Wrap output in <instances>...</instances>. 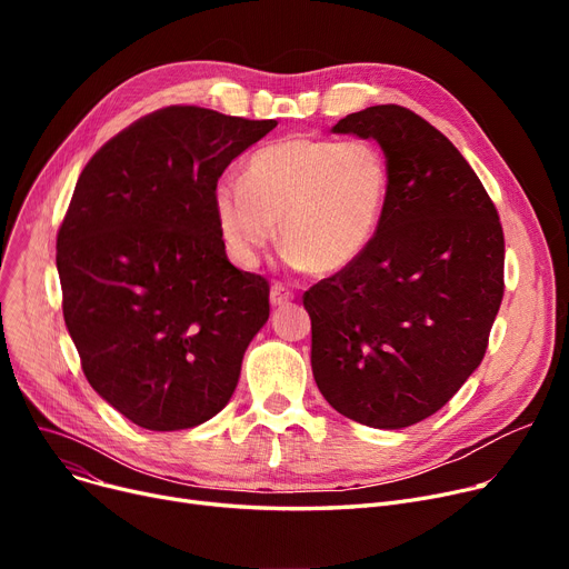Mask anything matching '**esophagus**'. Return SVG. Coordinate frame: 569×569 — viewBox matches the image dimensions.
<instances>
[{
    "label": "esophagus",
    "instance_id": "esophagus-1",
    "mask_svg": "<svg viewBox=\"0 0 569 569\" xmlns=\"http://www.w3.org/2000/svg\"><path fill=\"white\" fill-rule=\"evenodd\" d=\"M290 300H292V292L288 288H283L281 283H274L272 290H269V305H272L274 309L288 307Z\"/></svg>",
    "mask_w": 569,
    "mask_h": 569
}]
</instances>
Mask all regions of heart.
<instances>
[{
    "instance_id": "heart-1",
    "label": "heart",
    "mask_w": 569,
    "mask_h": 569,
    "mask_svg": "<svg viewBox=\"0 0 569 569\" xmlns=\"http://www.w3.org/2000/svg\"><path fill=\"white\" fill-rule=\"evenodd\" d=\"M242 179H221L212 193L230 256L253 267L281 221L288 260L316 277L339 274L367 251L390 193V166L367 140L286 138L258 149Z\"/></svg>"
}]
</instances>
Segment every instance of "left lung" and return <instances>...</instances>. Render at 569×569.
<instances>
[{"label": "left lung", "mask_w": 569, "mask_h": 569, "mask_svg": "<svg viewBox=\"0 0 569 569\" xmlns=\"http://www.w3.org/2000/svg\"><path fill=\"white\" fill-rule=\"evenodd\" d=\"M332 131L380 144L390 193L367 251L305 295L313 378L348 420L412 427L487 352L502 300L500 219L459 149L408 108L371 106Z\"/></svg>", "instance_id": "left-lung-1"}]
</instances>
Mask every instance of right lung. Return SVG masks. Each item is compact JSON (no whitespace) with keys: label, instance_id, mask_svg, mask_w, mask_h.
Segmentation results:
<instances>
[{"label":"right lung","instance_id":"add662e5","mask_svg":"<svg viewBox=\"0 0 569 569\" xmlns=\"http://www.w3.org/2000/svg\"><path fill=\"white\" fill-rule=\"evenodd\" d=\"M277 119L170 106L89 159L57 234L64 322L94 392L149 431L191 429L230 401L269 318L237 269L212 193Z\"/></svg>","mask_w":569,"mask_h":569}]
</instances>
